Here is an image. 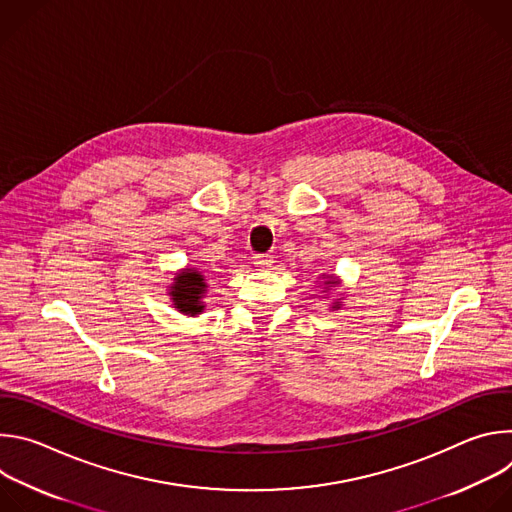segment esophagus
Masks as SVG:
<instances>
[{"label":"esophagus","instance_id":"34e87169","mask_svg":"<svg viewBox=\"0 0 512 512\" xmlns=\"http://www.w3.org/2000/svg\"><path fill=\"white\" fill-rule=\"evenodd\" d=\"M253 263L257 265V269H261V271H265V269H271V265H273V257L271 255H255L253 257Z\"/></svg>","mask_w":512,"mask_h":512}]
</instances>
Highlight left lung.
<instances>
[{"label": "left lung", "instance_id": "8db88e82", "mask_svg": "<svg viewBox=\"0 0 512 512\" xmlns=\"http://www.w3.org/2000/svg\"><path fill=\"white\" fill-rule=\"evenodd\" d=\"M326 283H332V281H326Z\"/></svg>", "mask_w": 512, "mask_h": 512}]
</instances>
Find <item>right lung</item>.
<instances>
[{"instance_id":"1","label":"right lung","mask_w":512,"mask_h":512,"mask_svg":"<svg viewBox=\"0 0 512 512\" xmlns=\"http://www.w3.org/2000/svg\"><path fill=\"white\" fill-rule=\"evenodd\" d=\"M204 287H206V283H204V279L198 271H194V269L182 271L176 277V281L172 285V291H170L172 300L176 302L174 306L184 314L202 312L204 306L200 304V298L204 294Z\"/></svg>"}]
</instances>
